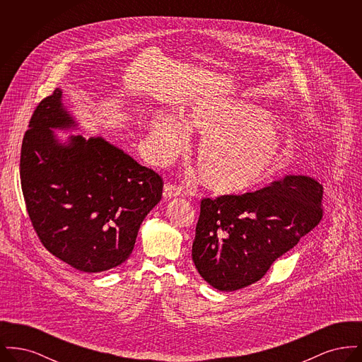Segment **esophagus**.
Returning a JSON list of instances; mask_svg holds the SVG:
<instances>
[{"label": "esophagus", "instance_id": "esophagus-1", "mask_svg": "<svg viewBox=\"0 0 362 362\" xmlns=\"http://www.w3.org/2000/svg\"><path fill=\"white\" fill-rule=\"evenodd\" d=\"M180 195H182V189L180 187H177L175 185H170V183H167L164 186V189H163L164 199H173V198H177Z\"/></svg>", "mask_w": 362, "mask_h": 362}]
</instances>
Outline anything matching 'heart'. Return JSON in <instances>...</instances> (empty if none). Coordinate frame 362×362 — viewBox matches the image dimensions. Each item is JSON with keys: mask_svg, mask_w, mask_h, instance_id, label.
Here are the masks:
<instances>
[{"mask_svg": "<svg viewBox=\"0 0 362 362\" xmlns=\"http://www.w3.org/2000/svg\"><path fill=\"white\" fill-rule=\"evenodd\" d=\"M183 129L202 139L194 151V165L207 189L238 195L255 189L279 170L282 139L269 115L252 104L223 107L192 105L182 118ZM170 114L157 111L149 122V148L158 164L180 152L186 134Z\"/></svg>", "mask_w": 362, "mask_h": 362, "instance_id": "b5f03b06", "label": "heart"}]
</instances>
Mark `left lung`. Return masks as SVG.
<instances>
[{"mask_svg": "<svg viewBox=\"0 0 362 362\" xmlns=\"http://www.w3.org/2000/svg\"><path fill=\"white\" fill-rule=\"evenodd\" d=\"M322 199L323 186L303 175L255 192L204 198L191 254L198 273L223 292L257 282L320 223Z\"/></svg>", "mask_w": 362, "mask_h": 362, "instance_id": "1", "label": "left lung"}]
</instances>
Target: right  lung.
Masks as SVG:
<instances>
[{"instance_id": "add662e5", "label": "right lung", "mask_w": 362, "mask_h": 362, "mask_svg": "<svg viewBox=\"0 0 362 362\" xmlns=\"http://www.w3.org/2000/svg\"><path fill=\"white\" fill-rule=\"evenodd\" d=\"M76 126L59 88L37 104L21 145V189L46 250L80 272L100 273L130 257L163 179L104 138L61 144L52 130Z\"/></svg>"}]
</instances>
